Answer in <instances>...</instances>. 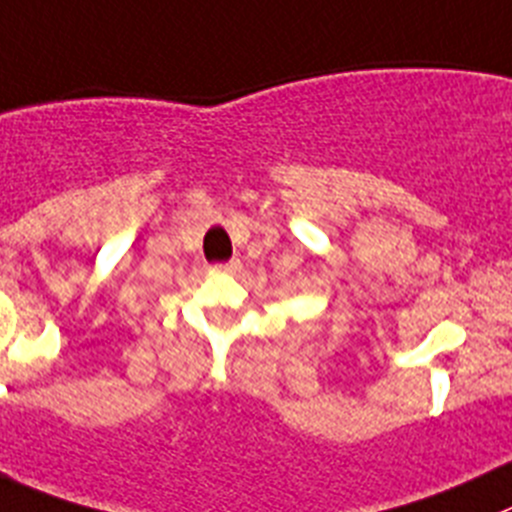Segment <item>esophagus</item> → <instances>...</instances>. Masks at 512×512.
<instances>
[{
    "label": "esophagus",
    "instance_id": "34e87169",
    "mask_svg": "<svg viewBox=\"0 0 512 512\" xmlns=\"http://www.w3.org/2000/svg\"><path fill=\"white\" fill-rule=\"evenodd\" d=\"M241 269V264H238V259L228 261V264H218L216 271H221V274H233V271Z\"/></svg>",
    "mask_w": 512,
    "mask_h": 512
}]
</instances>
